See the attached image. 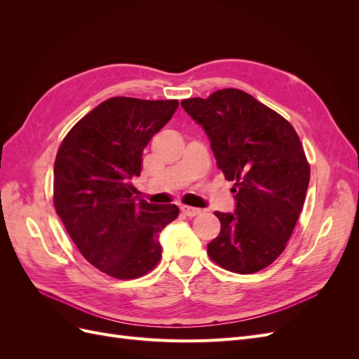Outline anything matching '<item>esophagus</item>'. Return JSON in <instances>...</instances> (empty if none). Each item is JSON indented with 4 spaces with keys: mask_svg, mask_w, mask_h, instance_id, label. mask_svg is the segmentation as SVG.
Listing matches in <instances>:
<instances>
[{
    "mask_svg": "<svg viewBox=\"0 0 359 359\" xmlns=\"http://www.w3.org/2000/svg\"><path fill=\"white\" fill-rule=\"evenodd\" d=\"M181 211L189 215V217H194V215H199L202 212L201 208H193V206H189V205H182L181 206Z\"/></svg>",
    "mask_w": 359,
    "mask_h": 359,
    "instance_id": "obj_1",
    "label": "esophagus"
}]
</instances>
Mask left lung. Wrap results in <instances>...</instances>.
<instances>
[{"label":"left lung","instance_id":"8db88e82","mask_svg":"<svg viewBox=\"0 0 359 359\" xmlns=\"http://www.w3.org/2000/svg\"><path fill=\"white\" fill-rule=\"evenodd\" d=\"M181 106L205 130L226 180L235 182V211L214 212L222 229L208 255L232 273H257L283 252L306 201L310 166L301 140L283 116L241 90H219Z\"/></svg>","mask_w":359,"mask_h":359}]
</instances>
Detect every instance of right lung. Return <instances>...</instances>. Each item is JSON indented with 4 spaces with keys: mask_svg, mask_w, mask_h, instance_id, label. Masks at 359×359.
Instances as JSON below:
<instances>
[{
    "mask_svg": "<svg viewBox=\"0 0 359 359\" xmlns=\"http://www.w3.org/2000/svg\"><path fill=\"white\" fill-rule=\"evenodd\" d=\"M178 109V100L112 97L64 137L53 166V205L91 265L127 280L147 274L161 256L160 232L177 205L139 201L132 180L142 153Z\"/></svg>",
    "mask_w": 359,
    "mask_h": 359,
    "instance_id": "1",
    "label": "right lung"
}]
</instances>
